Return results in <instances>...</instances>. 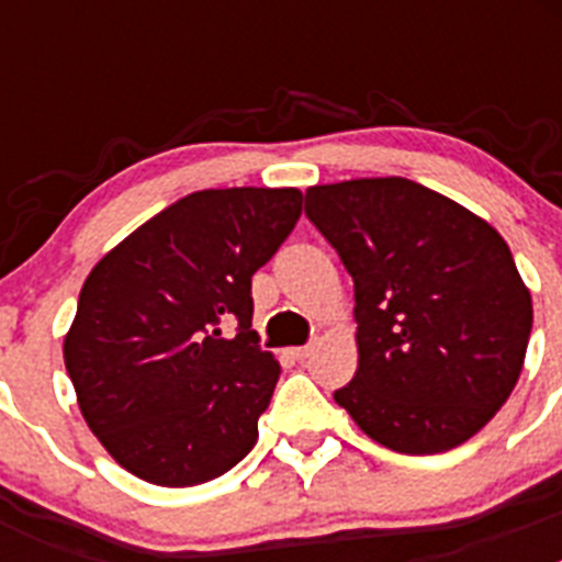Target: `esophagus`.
<instances>
[{"label": "esophagus", "mask_w": 562, "mask_h": 562, "mask_svg": "<svg viewBox=\"0 0 562 562\" xmlns=\"http://www.w3.org/2000/svg\"><path fill=\"white\" fill-rule=\"evenodd\" d=\"M286 355H290V357H292V360H297V362H304V360H306V357H310V355H312V346H301V349H290V351H286Z\"/></svg>", "instance_id": "obj_1"}]
</instances>
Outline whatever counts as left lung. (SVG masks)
Masks as SVG:
<instances>
[{"label":"left lung","instance_id":"left-lung-1","mask_svg":"<svg viewBox=\"0 0 562 562\" xmlns=\"http://www.w3.org/2000/svg\"><path fill=\"white\" fill-rule=\"evenodd\" d=\"M306 216L355 278L357 371L337 405L396 453L473 439L518 385L532 331L501 233L405 177L312 186Z\"/></svg>","mask_w":562,"mask_h":562}]
</instances>
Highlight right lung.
Returning <instances> with one entry per match:
<instances>
[{
  "mask_svg": "<svg viewBox=\"0 0 562 562\" xmlns=\"http://www.w3.org/2000/svg\"><path fill=\"white\" fill-rule=\"evenodd\" d=\"M301 202L297 188L188 193L92 267L64 366L89 430L123 470L193 486L252 450L281 366L258 349L250 281Z\"/></svg>",
  "mask_w": 562,
  "mask_h": 562,
  "instance_id": "add662e5",
  "label": "right lung"
}]
</instances>
